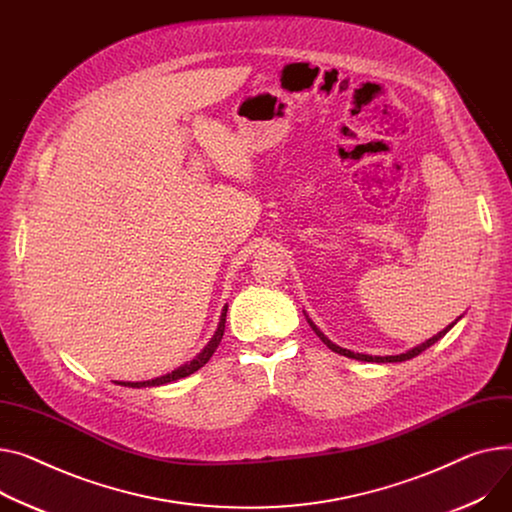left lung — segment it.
I'll list each match as a JSON object with an SVG mask.
<instances>
[{"label": "left lung", "instance_id": "1", "mask_svg": "<svg viewBox=\"0 0 512 512\" xmlns=\"http://www.w3.org/2000/svg\"><path fill=\"white\" fill-rule=\"evenodd\" d=\"M306 321H309V325L313 327V331L319 335V339L321 342L329 348V350H333L335 354H342V356H346V358H354V360H362V362H403V360H410V358H414V356H418V354H422L424 350H428L432 344H436L440 337H445L447 335V331L457 323H453V325H449V327H445L442 331H438L434 337H430V339H426L424 344H420V346H416V348H412V350H407L405 354H397V356H370V354H358V352H352V350H346V348H339L337 344H333L331 339H327L325 335H323V331L309 319L306 317Z\"/></svg>", "mask_w": 512, "mask_h": 512}]
</instances>
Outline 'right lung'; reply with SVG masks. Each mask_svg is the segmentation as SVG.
<instances>
[{"label": "right lung", "instance_id": "obj_1", "mask_svg": "<svg viewBox=\"0 0 512 512\" xmlns=\"http://www.w3.org/2000/svg\"><path fill=\"white\" fill-rule=\"evenodd\" d=\"M226 311H228V306H224V309H222L218 329H216L214 337L210 339V344H208L206 348H203V350H201V352H199L191 362H187V364L179 366V368H177V370H173V372L164 374V377L152 379V381H142V383H125V381H115V383H117V385H123V387L140 389V387H160V385H166V383H173V381H179V379L189 377V374H193L195 370H199L203 364H206V362L212 358V354L216 352V348L220 346V342H222V335H224V327H226Z\"/></svg>", "mask_w": 512, "mask_h": 512}]
</instances>
